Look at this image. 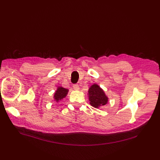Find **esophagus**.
Returning a JSON list of instances; mask_svg holds the SVG:
<instances>
[{
  "label": "esophagus",
  "mask_w": 160,
  "mask_h": 160,
  "mask_svg": "<svg viewBox=\"0 0 160 160\" xmlns=\"http://www.w3.org/2000/svg\"><path fill=\"white\" fill-rule=\"evenodd\" d=\"M73 89H75V90H76V91H78V90H79L80 89V88H79V86L77 85V84H75V85H73Z\"/></svg>",
  "instance_id": "esophagus-1"
}]
</instances>
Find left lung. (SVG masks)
<instances>
[{
	"label": "left lung",
	"mask_w": 160,
	"mask_h": 160,
	"mask_svg": "<svg viewBox=\"0 0 160 160\" xmlns=\"http://www.w3.org/2000/svg\"><path fill=\"white\" fill-rule=\"evenodd\" d=\"M88 95L90 105L95 108L99 109L108 103V97L105 93L103 89L96 83L90 86Z\"/></svg>",
	"instance_id": "left-lung-1"
}]
</instances>
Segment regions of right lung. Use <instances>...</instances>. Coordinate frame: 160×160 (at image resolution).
<instances>
[{
    "label": "right lung",
    "instance_id": "add662e5",
    "mask_svg": "<svg viewBox=\"0 0 160 160\" xmlns=\"http://www.w3.org/2000/svg\"><path fill=\"white\" fill-rule=\"evenodd\" d=\"M68 92H69L68 89H65L61 86H58L56 91H55L54 95H53V99H54V101H55L56 102H58V101H59L62 99L65 98L67 94H68Z\"/></svg>",
    "mask_w": 160,
    "mask_h": 160
}]
</instances>
